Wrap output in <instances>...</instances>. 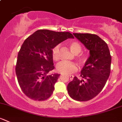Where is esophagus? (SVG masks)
<instances>
[{"mask_svg": "<svg viewBox=\"0 0 122 122\" xmlns=\"http://www.w3.org/2000/svg\"><path fill=\"white\" fill-rule=\"evenodd\" d=\"M61 76H62V75H61ZM69 77H70V79H73V77H74V76H73V75H69Z\"/></svg>", "mask_w": 122, "mask_h": 122, "instance_id": "34e87169", "label": "esophagus"}]
</instances>
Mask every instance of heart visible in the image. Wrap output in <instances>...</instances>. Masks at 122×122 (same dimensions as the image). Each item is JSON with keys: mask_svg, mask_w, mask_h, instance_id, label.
Returning <instances> with one entry per match:
<instances>
[{"mask_svg": "<svg viewBox=\"0 0 122 122\" xmlns=\"http://www.w3.org/2000/svg\"><path fill=\"white\" fill-rule=\"evenodd\" d=\"M71 51L76 54L77 61L80 66H84L89 58L88 55L86 53H80L81 46L80 43L77 41L71 42L70 43ZM52 56L55 61H58L60 58V45L55 46L52 50ZM77 66L74 62L61 61L56 66V70L61 74H70L77 70Z\"/></svg>", "mask_w": 122, "mask_h": 122, "instance_id": "b5f03b06", "label": "heart"}]
</instances>
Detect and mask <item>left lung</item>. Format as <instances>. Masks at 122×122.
<instances>
[{"mask_svg":"<svg viewBox=\"0 0 122 122\" xmlns=\"http://www.w3.org/2000/svg\"><path fill=\"white\" fill-rule=\"evenodd\" d=\"M89 50L90 56L81 71L79 80L74 77L68 83L70 97L79 101H86L97 96L104 87L109 77L112 56L107 43L98 36L89 33H73Z\"/></svg>","mask_w":122,"mask_h":122,"instance_id":"obj_1","label":"left lung"}]
</instances>
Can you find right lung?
<instances>
[{
    "instance_id": "right-lung-1",
    "label": "right lung",
    "mask_w": 122,
    "mask_h": 122,
    "mask_svg": "<svg viewBox=\"0 0 122 122\" xmlns=\"http://www.w3.org/2000/svg\"><path fill=\"white\" fill-rule=\"evenodd\" d=\"M68 38L70 32L39 30L27 37L18 54L15 66L17 80L24 94L35 101L49 98L60 74L48 75L54 69L52 49Z\"/></svg>"
}]
</instances>
